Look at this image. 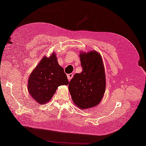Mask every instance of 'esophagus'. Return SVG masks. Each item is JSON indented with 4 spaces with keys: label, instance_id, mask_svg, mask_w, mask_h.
<instances>
[{
    "label": "esophagus",
    "instance_id": "obj_1",
    "mask_svg": "<svg viewBox=\"0 0 146 146\" xmlns=\"http://www.w3.org/2000/svg\"><path fill=\"white\" fill-rule=\"evenodd\" d=\"M73 77V74H69L67 75V78H68V81H70V80Z\"/></svg>",
    "mask_w": 146,
    "mask_h": 146
}]
</instances>
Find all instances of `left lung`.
<instances>
[{
	"instance_id": "8db88e82",
	"label": "left lung",
	"mask_w": 146,
	"mask_h": 146,
	"mask_svg": "<svg viewBox=\"0 0 146 146\" xmlns=\"http://www.w3.org/2000/svg\"><path fill=\"white\" fill-rule=\"evenodd\" d=\"M82 72L69 82L68 90L74 104L80 109L93 108L101 101L106 90V75L102 58L91 51L80 54Z\"/></svg>"
}]
</instances>
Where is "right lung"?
Returning a JSON list of instances; mask_svg holds the SVG:
<instances>
[{"mask_svg": "<svg viewBox=\"0 0 146 146\" xmlns=\"http://www.w3.org/2000/svg\"><path fill=\"white\" fill-rule=\"evenodd\" d=\"M68 84L64 69L58 63L56 53L53 52L49 57L44 56L31 73L28 92L36 102L43 105L51 99L58 87Z\"/></svg>", "mask_w": 146, "mask_h": 146, "instance_id": "add662e5", "label": "right lung"}]
</instances>
